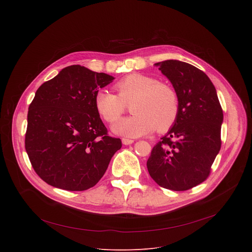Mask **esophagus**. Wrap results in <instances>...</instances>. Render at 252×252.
<instances>
[{"label":"esophagus","mask_w":252,"mask_h":252,"mask_svg":"<svg viewBox=\"0 0 252 252\" xmlns=\"http://www.w3.org/2000/svg\"><path fill=\"white\" fill-rule=\"evenodd\" d=\"M122 141H123L124 145H126V146L131 145V143L133 142V140H132V139H128V138H123V139H122Z\"/></svg>","instance_id":"esophagus-1"}]
</instances>
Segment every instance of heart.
<instances>
[{"instance_id":"b5f03b06","label":"heart","mask_w":252,"mask_h":252,"mask_svg":"<svg viewBox=\"0 0 252 252\" xmlns=\"http://www.w3.org/2000/svg\"><path fill=\"white\" fill-rule=\"evenodd\" d=\"M118 94L99 91L94 105L106 123L116 122L130 105L132 116L118 121L113 126L116 133L135 137L153 132H165L175 124L179 102L174 89L168 84L142 75L130 74L114 86Z\"/></svg>"}]
</instances>
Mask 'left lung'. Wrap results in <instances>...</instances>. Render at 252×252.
Masks as SVG:
<instances>
[{"label": "left lung", "mask_w": 252, "mask_h": 252, "mask_svg": "<svg viewBox=\"0 0 252 252\" xmlns=\"http://www.w3.org/2000/svg\"><path fill=\"white\" fill-rule=\"evenodd\" d=\"M156 65L171 82L179 113L174 126L153 148L148 170L163 189L189 190L206 181L220 150L222 109L213 84L199 68L176 60Z\"/></svg>", "instance_id": "left-lung-1"}]
</instances>
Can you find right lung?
<instances>
[{
    "instance_id": "right-lung-1",
    "label": "right lung",
    "mask_w": 252,
    "mask_h": 252,
    "mask_svg": "<svg viewBox=\"0 0 252 252\" xmlns=\"http://www.w3.org/2000/svg\"><path fill=\"white\" fill-rule=\"evenodd\" d=\"M114 77L74 64L35 92L28 112L25 148L48 185L69 191L94 187L122 140L110 136L94 105Z\"/></svg>"
}]
</instances>
